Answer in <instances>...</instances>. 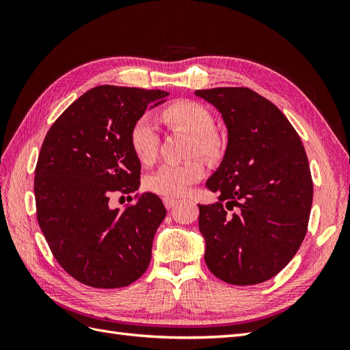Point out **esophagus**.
<instances>
[{
	"label": "esophagus",
	"instance_id": "34e87169",
	"mask_svg": "<svg viewBox=\"0 0 350 350\" xmlns=\"http://www.w3.org/2000/svg\"><path fill=\"white\" fill-rule=\"evenodd\" d=\"M179 203V200H176V198H171V197H165L163 198V204H165V207L167 208V210H171L174 206H176Z\"/></svg>",
	"mask_w": 350,
	"mask_h": 350
}]
</instances>
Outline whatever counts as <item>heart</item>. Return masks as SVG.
Instances as JSON below:
<instances>
[{
	"label": "heart",
	"mask_w": 350,
	"mask_h": 350,
	"mask_svg": "<svg viewBox=\"0 0 350 350\" xmlns=\"http://www.w3.org/2000/svg\"><path fill=\"white\" fill-rule=\"evenodd\" d=\"M162 120L175 129L194 134V153L216 157L221 143L215 129V118L203 105L193 100H178L162 111ZM133 150L143 163L153 162L159 152V131L150 115H142L130 131ZM206 174L203 162L189 161L184 163H165L147 179V187L154 194L163 197H183Z\"/></svg>",
	"instance_id": "obj_1"
}]
</instances>
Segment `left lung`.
Returning a JSON list of instances; mask_svg holds the SVG:
<instances>
[{
    "mask_svg": "<svg viewBox=\"0 0 350 350\" xmlns=\"http://www.w3.org/2000/svg\"><path fill=\"white\" fill-rule=\"evenodd\" d=\"M221 113L228 147L198 204L204 260L230 284L262 283L284 269L308 229L312 178L302 142L283 112L248 88L196 90Z\"/></svg>",
    "mask_w": 350,
    "mask_h": 350,
    "instance_id": "left-lung-1",
    "label": "left lung"
}]
</instances>
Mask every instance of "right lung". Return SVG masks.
Wrapping results in <instances>:
<instances>
[{
	"label": "right lung",
	"instance_id": "1",
	"mask_svg": "<svg viewBox=\"0 0 350 350\" xmlns=\"http://www.w3.org/2000/svg\"><path fill=\"white\" fill-rule=\"evenodd\" d=\"M167 92L98 86L74 100L52 124L35 169L38 224L71 278L92 288H124L149 267L162 200L144 193L112 208V194L140 187L142 165L130 131Z\"/></svg>",
	"mask_w": 350,
	"mask_h": 350
}]
</instances>
